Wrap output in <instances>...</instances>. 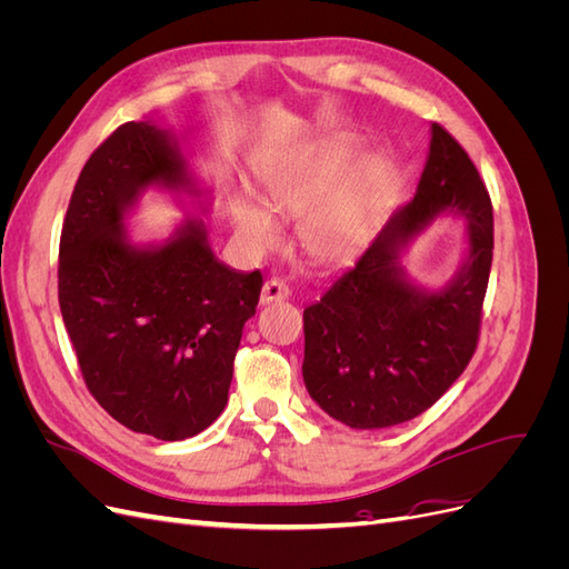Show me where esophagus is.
Segmentation results:
<instances>
[{
    "instance_id": "obj_1",
    "label": "esophagus",
    "mask_w": 569,
    "mask_h": 569,
    "mask_svg": "<svg viewBox=\"0 0 569 569\" xmlns=\"http://www.w3.org/2000/svg\"><path fill=\"white\" fill-rule=\"evenodd\" d=\"M289 297V287L282 280H268L261 289V303L282 301Z\"/></svg>"
}]
</instances>
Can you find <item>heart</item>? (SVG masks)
Listing matches in <instances>:
<instances>
[{"label": "heart", "instance_id": "b5f03b06", "mask_svg": "<svg viewBox=\"0 0 569 569\" xmlns=\"http://www.w3.org/2000/svg\"><path fill=\"white\" fill-rule=\"evenodd\" d=\"M358 149L356 137H339L266 170L258 184L261 206L247 192L232 199L234 237L253 251L268 249L278 242V226L270 216L297 218L316 202L299 226L303 249L322 261L347 256L368 234L393 180L387 157L363 153L355 162Z\"/></svg>", "mask_w": 569, "mask_h": 569}]
</instances>
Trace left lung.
I'll return each instance as SVG.
<instances>
[{"label":"left lung","instance_id":"left-lung-1","mask_svg":"<svg viewBox=\"0 0 569 569\" xmlns=\"http://www.w3.org/2000/svg\"><path fill=\"white\" fill-rule=\"evenodd\" d=\"M466 220L459 270L439 288L412 281L402 258L437 217ZM493 213L465 149L429 128L422 176L353 268L303 311V385L327 416L385 429L435 406L468 368L491 272Z\"/></svg>","mask_w":569,"mask_h":569}]
</instances>
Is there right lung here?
Segmentation results:
<instances>
[{
	"label": "right lung",
	"mask_w": 569,
	"mask_h": 569,
	"mask_svg": "<svg viewBox=\"0 0 569 569\" xmlns=\"http://www.w3.org/2000/svg\"><path fill=\"white\" fill-rule=\"evenodd\" d=\"M187 130L120 126L84 163L59 247V306L84 385L113 420L161 441L213 425L263 278L213 253L201 216L211 189L187 161ZM149 188L187 216L163 240L127 228Z\"/></svg>",
	"instance_id": "right-lung-1"
}]
</instances>
